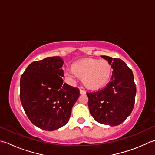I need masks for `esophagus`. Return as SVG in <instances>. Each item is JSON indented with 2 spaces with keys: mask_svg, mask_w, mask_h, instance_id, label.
I'll use <instances>...</instances> for the list:
<instances>
[{
  "mask_svg": "<svg viewBox=\"0 0 155 155\" xmlns=\"http://www.w3.org/2000/svg\"><path fill=\"white\" fill-rule=\"evenodd\" d=\"M80 94L81 95H82V94H85L86 92H85V91H84V90H83V89H80Z\"/></svg>",
  "mask_w": 155,
  "mask_h": 155,
  "instance_id": "esophagus-1",
  "label": "esophagus"
}]
</instances>
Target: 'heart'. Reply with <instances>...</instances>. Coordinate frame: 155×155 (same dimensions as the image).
<instances>
[{
	"label": "heart",
	"mask_w": 155,
	"mask_h": 155,
	"mask_svg": "<svg viewBox=\"0 0 155 155\" xmlns=\"http://www.w3.org/2000/svg\"><path fill=\"white\" fill-rule=\"evenodd\" d=\"M71 71L82 80L83 85L90 90L104 87L110 80L112 68L108 61L85 59L77 61L71 66Z\"/></svg>",
	"instance_id": "1"
}]
</instances>
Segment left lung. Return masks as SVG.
I'll list each match as a JSON object with an SVG mask.
<instances>
[{"mask_svg":"<svg viewBox=\"0 0 155 155\" xmlns=\"http://www.w3.org/2000/svg\"><path fill=\"white\" fill-rule=\"evenodd\" d=\"M112 68L111 81L102 90L87 93L90 114L97 122L117 126L122 123L133 110L136 87L131 70L123 60L101 56Z\"/></svg>","mask_w":155,"mask_h":155,"instance_id":"left-lung-1","label":"left lung"}]
</instances>
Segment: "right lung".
Listing matches in <instances>:
<instances>
[{
    "instance_id": "obj_1",
    "label": "right lung",
    "mask_w": 155,
    "mask_h": 155,
    "mask_svg": "<svg viewBox=\"0 0 155 155\" xmlns=\"http://www.w3.org/2000/svg\"><path fill=\"white\" fill-rule=\"evenodd\" d=\"M64 64L58 56L33 61L20 79V100L34 125L54 131L68 122L79 89L63 83Z\"/></svg>"
}]
</instances>
